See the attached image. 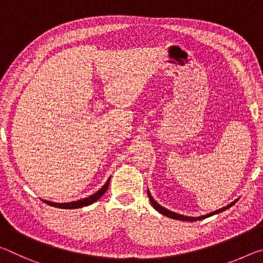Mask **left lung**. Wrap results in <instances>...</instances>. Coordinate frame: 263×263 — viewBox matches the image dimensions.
Returning <instances> with one entry per match:
<instances>
[{
    "label": "left lung",
    "mask_w": 263,
    "mask_h": 263,
    "mask_svg": "<svg viewBox=\"0 0 263 263\" xmlns=\"http://www.w3.org/2000/svg\"><path fill=\"white\" fill-rule=\"evenodd\" d=\"M147 194H148V198H149V201H151V204H152L153 208H154L155 210H157L158 212H160V213H161V215H163V216H166V217L172 218V219H176V220H183V221H196V220H201V219H204V218L211 217V216H213V215H217V213H220V212H222V211H225L226 209H229V208L232 206L233 204H235V202H237L238 199H239V198H237V199H235L234 202L230 203L229 205H226V206H224V208H221V209H219V210H216V211H213V212L208 213V215H205V216H199V217H189V216H183V215H180V213H176V212L169 211L168 209H166V208L161 206V205H160V204H159L157 201H155V199L152 197V195H151V193H149V190H148V189H147Z\"/></svg>",
    "instance_id": "left-lung-1"
}]
</instances>
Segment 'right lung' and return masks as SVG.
I'll use <instances>...</instances> for the list:
<instances>
[{
	"label": "right lung",
	"mask_w": 263,
	"mask_h": 263,
	"mask_svg": "<svg viewBox=\"0 0 263 263\" xmlns=\"http://www.w3.org/2000/svg\"><path fill=\"white\" fill-rule=\"evenodd\" d=\"M110 180H111V176L109 177L108 181L105 182V184L102 186V188L99 191H96L95 194L90 195V196H89V197L79 199V201L68 202V203H54V202H51V201H46V199H43V201H44V203L48 204V205L54 206V208H59V209H79V208H83V206L90 205V204L95 203L96 201H99V199L102 197V196L104 195L105 191L108 190Z\"/></svg>",
	"instance_id": "1"
}]
</instances>
